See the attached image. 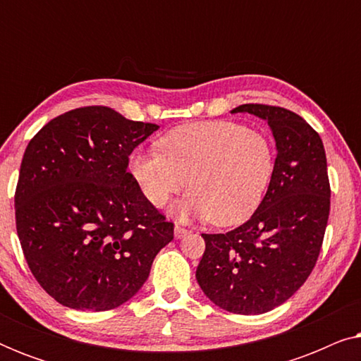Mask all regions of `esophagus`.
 I'll return each instance as SVG.
<instances>
[{
	"instance_id": "esophagus-1",
	"label": "esophagus",
	"mask_w": 361,
	"mask_h": 361,
	"mask_svg": "<svg viewBox=\"0 0 361 361\" xmlns=\"http://www.w3.org/2000/svg\"><path fill=\"white\" fill-rule=\"evenodd\" d=\"M189 233H190V230L184 228V226H180V225H176V226H174V235H176V238H182V236H185V235H189Z\"/></svg>"
}]
</instances>
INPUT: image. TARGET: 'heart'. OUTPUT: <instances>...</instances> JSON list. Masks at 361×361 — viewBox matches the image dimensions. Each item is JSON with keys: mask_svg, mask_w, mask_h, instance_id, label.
Returning <instances> with one entry per match:
<instances>
[{"mask_svg": "<svg viewBox=\"0 0 361 361\" xmlns=\"http://www.w3.org/2000/svg\"><path fill=\"white\" fill-rule=\"evenodd\" d=\"M159 152H131L128 167L152 207L190 189L176 207L182 219L202 216L220 226L248 219L273 179L276 154L263 131L233 121L177 126L156 141Z\"/></svg>", "mask_w": 361, "mask_h": 361, "instance_id": "heart-1", "label": "heart"}]
</instances>
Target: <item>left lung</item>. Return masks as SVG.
<instances>
[{"mask_svg":"<svg viewBox=\"0 0 361 361\" xmlns=\"http://www.w3.org/2000/svg\"><path fill=\"white\" fill-rule=\"evenodd\" d=\"M231 113L268 121L276 167L248 221L226 233H202L205 251L197 283L233 314H264L286 302L312 273L330 214L327 157L319 133L283 106L246 103Z\"/></svg>","mask_w":361,"mask_h":361,"instance_id":"8db88e82","label":"left lung"}]
</instances>
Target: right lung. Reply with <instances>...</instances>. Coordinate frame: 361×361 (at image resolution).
<instances>
[{
  "label": "right lung",
  "mask_w": 361,
  "mask_h": 361,
  "mask_svg": "<svg viewBox=\"0 0 361 361\" xmlns=\"http://www.w3.org/2000/svg\"><path fill=\"white\" fill-rule=\"evenodd\" d=\"M157 128L93 105L54 118L29 141L14 192L16 230L32 276L59 304H125L174 238V224L128 172L133 149Z\"/></svg>",
  "instance_id": "obj_1"
}]
</instances>
